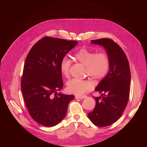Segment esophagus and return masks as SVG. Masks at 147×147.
Here are the masks:
<instances>
[{
    "instance_id": "obj_1",
    "label": "esophagus",
    "mask_w": 147,
    "mask_h": 147,
    "mask_svg": "<svg viewBox=\"0 0 147 147\" xmlns=\"http://www.w3.org/2000/svg\"><path fill=\"white\" fill-rule=\"evenodd\" d=\"M86 96H75V99H83L86 98Z\"/></svg>"
}]
</instances>
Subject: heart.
<instances>
[{"instance_id": "1", "label": "heart", "mask_w": 147, "mask_h": 147, "mask_svg": "<svg viewBox=\"0 0 147 147\" xmlns=\"http://www.w3.org/2000/svg\"><path fill=\"white\" fill-rule=\"evenodd\" d=\"M74 58L86 66V74L92 78L99 80L107 75L110 61L109 55L105 53H96L94 51L82 48L75 53ZM70 61L68 57H64L60 62L59 69L64 77H68L70 74ZM92 83L88 80L72 79L67 83V90L70 93L81 96L90 91Z\"/></svg>"}]
</instances>
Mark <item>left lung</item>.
Here are the masks:
<instances>
[{
  "label": "left lung",
  "mask_w": 147,
  "mask_h": 147,
  "mask_svg": "<svg viewBox=\"0 0 147 147\" xmlns=\"http://www.w3.org/2000/svg\"><path fill=\"white\" fill-rule=\"evenodd\" d=\"M91 42L105 49L110 65L107 75L95 89L102 94L95 97V108L88 117L97 126H108L121 117L127 105L131 83L129 64L122 48L112 39L92 40Z\"/></svg>",
  "instance_id": "1"
}]
</instances>
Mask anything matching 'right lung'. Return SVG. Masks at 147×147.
<instances>
[{
    "label": "right lung",
    "mask_w": 147,
    "mask_h": 147,
    "mask_svg": "<svg viewBox=\"0 0 147 147\" xmlns=\"http://www.w3.org/2000/svg\"><path fill=\"white\" fill-rule=\"evenodd\" d=\"M77 44V41L45 37L32 47L26 57L21 91L31 117L43 126L52 127L61 122L69 103L75 98L56 91L63 87L60 62Z\"/></svg>",
    "instance_id": "add662e5"
}]
</instances>
